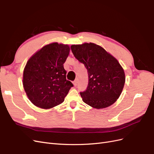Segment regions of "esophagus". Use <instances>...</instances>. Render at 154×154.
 <instances>
[{"mask_svg":"<svg viewBox=\"0 0 154 154\" xmlns=\"http://www.w3.org/2000/svg\"><path fill=\"white\" fill-rule=\"evenodd\" d=\"M72 83H73V85H74V87H76V85H77V81H76V80L74 81V82H72Z\"/></svg>","mask_w":154,"mask_h":154,"instance_id":"34e87169","label":"esophagus"}]
</instances>
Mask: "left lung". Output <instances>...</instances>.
I'll return each mask as SVG.
<instances>
[{
	"label": "left lung",
	"mask_w": 154,
	"mask_h": 154,
	"mask_svg": "<svg viewBox=\"0 0 154 154\" xmlns=\"http://www.w3.org/2000/svg\"><path fill=\"white\" fill-rule=\"evenodd\" d=\"M71 48L75 58L87 69L88 86L80 92L83 102L97 109L114 104L125 82L124 70L117 59L94 43L72 45Z\"/></svg>",
	"instance_id": "left-lung-1"
}]
</instances>
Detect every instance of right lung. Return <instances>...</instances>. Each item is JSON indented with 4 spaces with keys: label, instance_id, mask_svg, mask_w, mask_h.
Here are the masks:
<instances>
[{
    "label": "right lung",
    "instance_id": "1",
    "mask_svg": "<svg viewBox=\"0 0 154 154\" xmlns=\"http://www.w3.org/2000/svg\"><path fill=\"white\" fill-rule=\"evenodd\" d=\"M70 47L57 42L46 45L28 60L23 73V86L32 104L48 109L61 104L72 87L66 80L63 63Z\"/></svg>",
    "mask_w": 154,
    "mask_h": 154
}]
</instances>
